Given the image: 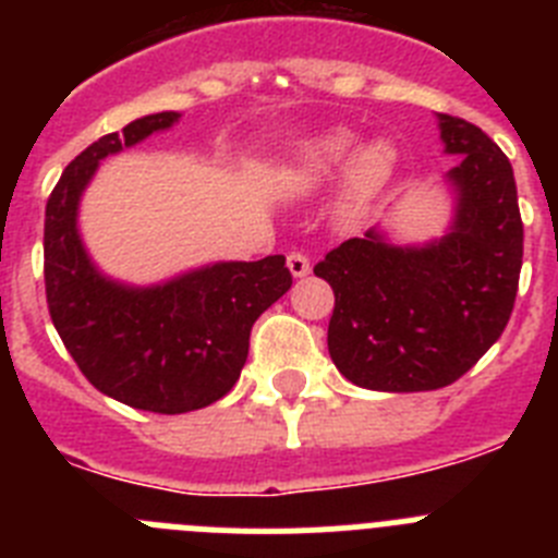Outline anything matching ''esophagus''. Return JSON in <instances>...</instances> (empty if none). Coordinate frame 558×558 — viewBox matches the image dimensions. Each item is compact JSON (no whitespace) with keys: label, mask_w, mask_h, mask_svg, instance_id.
<instances>
[{"label":"esophagus","mask_w":558,"mask_h":558,"mask_svg":"<svg viewBox=\"0 0 558 558\" xmlns=\"http://www.w3.org/2000/svg\"><path fill=\"white\" fill-rule=\"evenodd\" d=\"M288 268L293 274V279H304L310 274V259L304 254H288Z\"/></svg>","instance_id":"obj_1"}]
</instances>
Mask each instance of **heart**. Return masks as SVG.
Segmentation results:
<instances>
[{"label":"heart","mask_w":558,"mask_h":558,"mask_svg":"<svg viewBox=\"0 0 558 558\" xmlns=\"http://www.w3.org/2000/svg\"><path fill=\"white\" fill-rule=\"evenodd\" d=\"M397 165L399 156L391 142L374 140L360 145V136L349 128H327L290 147L276 170V184L284 195L304 198L340 179L332 218L340 229H357L374 201L391 184Z\"/></svg>","instance_id":"obj_1"}]
</instances>
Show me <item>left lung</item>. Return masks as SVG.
<instances>
[{
    "mask_svg": "<svg viewBox=\"0 0 558 558\" xmlns=\"http://www.w3.org/2000/svg\"><path fill=\"white\" fill-rule=\"evenodd\" d=\"M452 215L445 234L399 243L372 226L315 265L335 310L327 347L360 388L436 391L470 372L502 335L522 268V220L506 153L477 125L436 113Z\"/></svg>",
    "mask_w": 558,
    "mask_h": 558,
    "instance_id": "obj_1",
    "label": "left lung"
}]
</instances>
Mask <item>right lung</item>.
Wrapping results in <instances>:
<instances>
[{"label": "right lung", "mask_w": 558, "mask_h": 558, "mask_svg": "<svg viewBox=\"0 0 558 558\" xmlns=\"http://www.w3.org/2000/svg\"><path fill=\"white\" fill-rule=\"evenodd\" d=\"M179 120V111L147 113L88 145L63 170L44 220L47 304L63 347L97 391L153 413L201 411L226 397L254 322L293 284L282 254L198 265L153 284L113 279L92 259L77 215L100 161Z\"/></svg>", "instance_id": "add662e5"}]
</instances>
